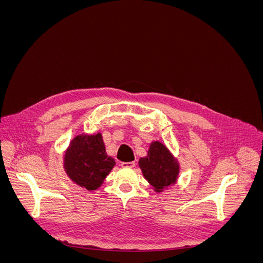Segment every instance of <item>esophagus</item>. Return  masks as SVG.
I'll use <instances>...</instances> for the list:
<instances>
[{
    "mask_svg": "<svg viewBox=\"0 0 263 263\" xmlns=\"http://www.w3.org/2000/svg\"><path fill=\"white\" fill-rule=\"evenodd\" d=\"M136 162L135 161H130V162H122V166L123 168H134Z\"/></svg>",
    "mask_w": 263,
    "mask_h": 263,
    "instance_id": "1",
    "label": "esophagus"
}]
</instances>
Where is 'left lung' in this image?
<instances>
[{
    "label": "left lung",
    "mask_w": 263,
    "mask_h": 263,
    "mask_svg": "<svg viewBox=\"0 0 263 263\" xmlns=\"http://www.w3.org/2000/svg\"><path fill=\"white\" fill-rule=\"evenodd\" d=\"M139 166L149 184L156 192L176 184L180 173L178 159L160 141H153L146 157L139 159Z\"/></svg>",
    "instance_id": "8db88e82"
}]
</instances>
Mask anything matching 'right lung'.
<instances>
[{"label": "right lung", "mask_w": 263, "mask_h": 263, "mask_svg": "<svg viewBox=\"0 0 263 263\" xmlns=\"http://www.w3.org/2000/svg\"><path fill=\"white\" fill-rule=\"evenodd\" d=\"M115 164L114 159L106 154L101 133L78 135L63 155L67 176L87 191L98 190Z\"/></svg>", "instance_id": "1"}]
</instances>
